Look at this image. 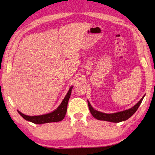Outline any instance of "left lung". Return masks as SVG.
Returning a JSON list of instances; mask_svg holds the SVG:
<instances>
[{
  "label": "left lung",
  "instance_id": "obj_1",
  "mask_svg": "<svg viewBox=\"0 0 155 155\" xmlns=\"http://www.w3.org/2000/svg\"><path fill=\"white\" fill-rule=\"evenodd\" d=\"M144 97L141 98L139 102H138V103L137 104L134 105L133 107L130 108V109L118 112V113H112V114L103 113H101V112L94 110V108L92 107L90 103L88 101V108H89L91 113L95 118H97V119L113 122V123H119V122L127 120L128 118H129L131 116H133V115L135 113V112L137 110L138 108L139 107L140 104H141V103H142Z\"/></svg>",
  "mask_w": 155,
  "mask_h": 155
}]
</instances>
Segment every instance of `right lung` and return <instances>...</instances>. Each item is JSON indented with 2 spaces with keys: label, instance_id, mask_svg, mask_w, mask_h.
<instances>
[{
  "label": "right lung",
  "instance_id": "right-lung-1",
  "mask_svg": "<svg viewBox=\"0 0 155 155\" xmlns=\"http://www.w3.org/2000/svg\"><path fill=\"white\" fill-rule=\"evenodd\" d=\"M72 89V87L69 89L67 94L62 101L61 104H60L57 109H56L52 113H50L47 114L39 115V116H28L22 114L21 112L18 110V113L21 114V116L25 118V120L31 121L32 123L35 124H44L47 123H53V122H58L62 120L65 117L66 113L67 110V104L71 97V91Z\"/></svg>",
  "mask_w": 155,
  "mask_h": 155
}]
</instances>
